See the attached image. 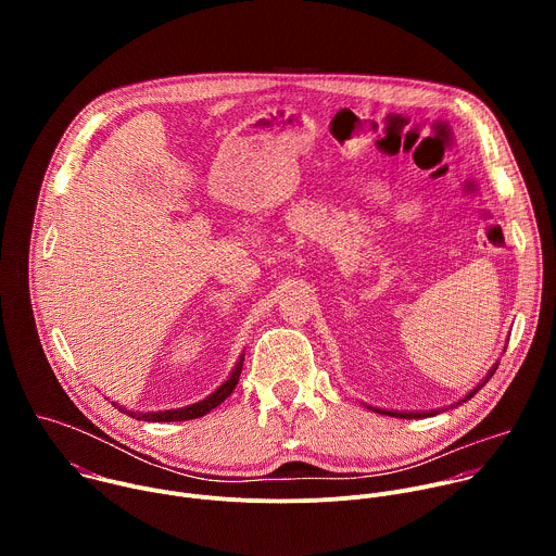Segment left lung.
Listing matches in <instances>:
<instances>
[{"instance_id": "1", "label": "left lung", "mask_w": 556, "mask_h": 556, "mask_svg": "<svg viewBox=\"0 0 556 556\" xmlns=\"http://www.w3.org/2000/svg\"><path fill=\"white\" fill-rule=\"evenodd\" d=\"M495 369H497V365H495V367H493V369H491V371L486 374V378H484V380H482V382H480L478 387H475V389H470V391H468V393L464 395V399H462V401H459L457 405H462V403H466L468 399H472V395H475V393H478V391H480V389H482V387H484V384L489 382V378H491V376L495 374ZM369 409H371V412H378V414L395 416V418H427V416H433V414H438V409H433V412H422V414H420V412H387V409H378V407H369Z\"/></svg>"}]
</instances>
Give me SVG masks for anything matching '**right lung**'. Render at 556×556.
Returning a JSON list of instances; mask_svg holds the SVG:
<instances>
[{"label": "right lung", "mask_w": 556, "mask_h": 556, "mask_svg": "<svg viewBox=\"0 0 556 556\" xmlns=\"http://www.w3.org/2000/svg\"><path fill=\"white\" fill-rule=\"evenodd\" d=\"M242 365H244V354L240 356V361H237L235 369L230 371V376L211 393L206 395L204 401L195 403V405H189V407H180V409H167V412H147V414H136V412H127L125 407H118L114 405L118 412L136 418V420H147V422H178V420H193V418H202L206 416L211 409H215L217 405H222L228 395L232 393L235 384L240 382V374H242Z\"/></svg>", "instance_id": "right-lung-1"}]
</instances>
